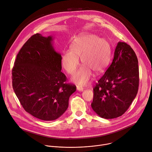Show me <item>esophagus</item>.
I'll return each instance as SVG.
<instances>
[{
	"label": "esophagus",
	"mask_w": 152,
	"mask_h": 152,
	"mask_svg": "<svg viewBox=\"0 0 152 152\" xmlns=\"http://www.w3.org/2000/svg\"><path fill=\"white\" fill-rule=\"evenodd\" d=\"M77 90L79 91H82L83 90V88L81 86H79V85H77Z\"/></svg>",
	"instance_id": "obj_1"
}]
</instances>
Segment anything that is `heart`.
Wrapping results in <instances>:
<instances>
[{
  "label": "heart",
  "instance_id": "1",
  "mask_svg": "<svg viewBox=\"0 0 152 152\" xmlns=\"http://www.w3.org/2000/svg\"><path fill=\"white\" fill-rule=\"evenodd\" d=\"M110 43L91 34H83L73 42L71 50L65 51L61 57V65L69 74L75 72L79 64L83 65L73 76L72 80L79 85H85L90 80L93 72H103L111 61Z\"/></svg>",
  "mask_w": 152,
  "mask_h": 152
}]
</instances>
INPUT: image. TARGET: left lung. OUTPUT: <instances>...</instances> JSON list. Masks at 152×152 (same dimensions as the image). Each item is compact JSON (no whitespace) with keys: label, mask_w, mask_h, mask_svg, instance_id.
Segmentation results:
<instances>
[{"label":"left lung","mask_w":152,"mask_h":152,"mask_svg":"<svg viewBox=\"0 0 152 152\" xmlns=\"http://www.w3.org/2000/svg\"><path fill=\"white\" fill-rule=\"evenodd\" d=\"M138 86L137 55L129 45L118 42L111 64L94 86L93 110L106 119L122 115L135 98Z\"/></svg>","instance_id":"8db88e82"}]
</instances>
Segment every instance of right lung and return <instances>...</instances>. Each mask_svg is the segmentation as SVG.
<instances>
[{"mask_svg": "<svg viewBox=\"0 0 152 152\" xmlns=\"http://www.w3.org/2000/svg\"><path fill=\"white\" fill-rule=\"evenodd\" d=\"M51 36L32 35L18 53L12 70V88L24 110L45 121L61 117L69 106L76 86L61 72V55Z\"/></svg>", "mask_w": 152, "mask_h": 152, "instance_id": "obj_1", "label": "right lung"}]
</instances>
